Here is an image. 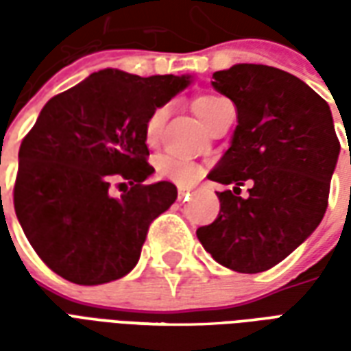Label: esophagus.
I'll list each match as a JSON object with an SVG mask.
<instances>
[{"label": "esophagus", "mask_w": 351, "mask_h": 351, "mask_svg": "<svg viewBox=\"0 0 351 351\" xmlns=\"http://www.w3.org/2000/svg\"><path fill=\"white\" fill-rule=\"evenodd\" d=\"M190 191H191V188H188V186H178V199L190 195Z\"/></svg>", "instance_id": "34e87169"}]
</instances>
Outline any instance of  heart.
<instances>
[{"label":"heart","instance_id":"1","mask_svg":"<svg viewBox=\"0 0 351 351\" xmlns=\"http://www.w3.org/2000/svg\"><path fill=\"white\" fill-rule=\"evenodd\" d=\"M229 107H233V105L226 97L216 95V93H203V95H197V97L191 99L193 112L201 118V122L205 123L208 130L220 118L221 112ZM167 114L169 110L165 105L152 108V112L148 114L145 122V141L148 146H156L160 143ZM154 173L161 180H171L175 184L188 186V184H193L199 176L203 175V167L193 160H190V158H184V156L161 154L154 160Z\"/></svg>","mask_w":351,"mask_h":351}]
</instances>
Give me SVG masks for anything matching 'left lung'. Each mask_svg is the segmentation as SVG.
I'll use <instances>...</instances> for the list:
<instances>
[{
    "label": "left lung",
    "mask_w": 351,
    "mask_h": 351,
    "mask_svg": "<svg viewBox=\"0 0 351 351\" xmlns=\"http://www.w3.org/2000/svg\"><path fill=\"white\" fill-rule=\"evenodd\" d=\"M213 79L235 103L239 125L208 178L235 188L218 191L220 214L197 229V239L220 265L256 274L286 259L319 226L340 143L327 101L291 73L239 64ZM244 183L251 188L241 198Z\"/></svg>",
    "instance_id": "8db88e82"
}]
</instances>
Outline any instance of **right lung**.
<instances>
[{
	"instance_id": "right-lung-1",
	"label": "right lung",
	"mask_w": 351,
	"mask_h": 351,
	"mask_svg": "<svg viewBox=\"0 0 351 351\" xmlns=\"http://www.w3.org/2000/svg\"><path fill=\"white\" fill-rule=\"evenodd\" d=\"M188 84L105 69L43 107L20 145L12 201L29 244L62 278L97 286L137 265L150 223L176 199L173 182L143 184L154 173L145 122ZM114 178L130 182L122 198L108 193Z\"/></svg>"
}]
</instances>
